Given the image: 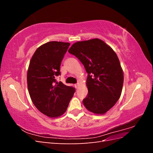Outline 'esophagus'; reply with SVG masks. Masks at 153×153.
Listing matches in <instances>:
<instances>
[{
    "mask_svg": "<svg viewBox=\"0 0 153 153\" xmlns=\"http://www.w3.org/2000/svg\"><path fill=\"white\" fill-rule=\"evenodd\" d=\"M74 86H75V87L76 88V89H77V88L78 87V84H75V85H74Z\"/></svg>",
    "mask_w": 153,
    "mask_h": 153,
    "instance_id": "esophagus-1",
    "label": "esophagus"
}]
</instances>
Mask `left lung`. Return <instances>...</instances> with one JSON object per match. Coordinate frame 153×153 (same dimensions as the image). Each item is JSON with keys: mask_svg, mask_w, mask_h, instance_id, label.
I'll use <instances>...</instances> for the list:
<instances>
[{"mask_svg": "<svg viewBox=\"0 0 153 153\" xmlns=\"http://www.w3.org/2000/svg\"><path fill=\"white\" fill-rule=\"evenodd\" d=\"M68 52L80 60L88 74V94L83 103L92 113L105 114L116 103L123 89V71L117 54L98 38L78 41Z\"/></svg>", "mask_w": 153, "mask_h": 153, "instance_id": "obj_1", "label": "left lung"}]
</instances>
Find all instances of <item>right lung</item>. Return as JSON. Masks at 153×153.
Wrapping results in <instances>:
<instances>
[{"label": "right lung", "instance_id": "1", "mask_svg": "<svg viewBox=\"0 0 153 153\" xmlns=\"http://www.w3.org/2000/svg\"><path fill=\"white\" fill-rule=\"evenodd\" d=\"M69 43L50 41L40 46L30 59L27 80L32 103L47 116L57 117L66 112L75 89L57 82L60 66Z\"/></svg>", "mask_w": 153, "mask_h": 153}]
</instances>
